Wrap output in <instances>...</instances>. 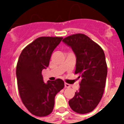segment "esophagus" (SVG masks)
I'll list each match as a JSON object with an SVG mask.
<instances>
[{"instance_id":"obj_1","label":"esophagus","mask_w":124,"mask_h":124,"mask_svg":"<svg viewBox=\"0 0 124 124\" xmlns=\"http://www.w3.org/2000/svg\"><path fill=\"white\" fill-rule=\"evenodd\" d=\"M64 87H65L66 88H67V87H70V85L69 84H68V83H65V84H64Z\"/></svg>"}]
</instances>
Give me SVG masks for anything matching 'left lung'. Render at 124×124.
<instances>
[{"mask_svg":"<svg viewBox=\"0 0 124 124\" xmlns=\"http://www.w3.org/2000/svg\"><path fill=\"white\" fill-rule=\"evenodd\" d=\"M77 58L75 73L80 78L79 90L69 101L72 110L80 114L92 111L99 104L106 85L108 68L102 47L84 34L62 40Z\"/></svg>","mask_w":124,"mask_h":124,"instance_id":"1","label":"left lung"}]
</instances>
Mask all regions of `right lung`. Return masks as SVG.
<instances>
[{"mask_svg":"<svg viewBox=\"0 0 124 124\" xmlns=\"http://www.w3.org/2000/svg\"><path fill=\"white\" fill-rule=\"evenodd\" d=\"M62 40V37L38 38L22 50L18 58L16 75L20 98L28 111L37 116H46L53 111L54 97L64 87L60 78L44 83L42 75Z\"/></svg>","mask_w":124,"mask_h":124,"instance_id":"right-lung-1","label":"right lung"}]
</instances>
